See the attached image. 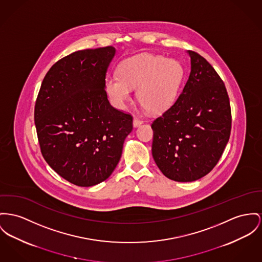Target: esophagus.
I'll return each mask as SVG.
<instances>
[{"label":"esophagus","mask_w":262,"mask_h":262,"mask_svg":"<svg viewBox=\"0 0 262 262\" xmlns=\"http://www.w3.org/2000/svg\"><path fill=\"white\" fill-rule=\"evenodd\" d=\"M143 123L142 120H140L138 117H134L133 118V126L136 128V127H139L140 125Z\"/></svg>","instance_id":"34e87169"}]
</instances>
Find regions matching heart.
Listing matches in <instances>:
<instances>
[{"mask_svg": "<svg viewBox=\"0 0 262 262\" xmlns=\"http://www.w3.org/2000/svg\"><path fill=\"white\" fill-rule=\"evenodd\" d=\"M184 77L179 60L162 55L141 54L124 60L118 75L105 79V91L110 102L123 108L137 88V98L150 113H162L174 104Z\"/></svg>", "mask_w": 262, "mask_h": 262, "instance_id": "b5f03b06", "label": "heart"}]
</instances>
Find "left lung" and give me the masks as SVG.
I'll return each instance as SVG.
<instances>
[{
	"label": "left lung",
	"instance_id": "left-lung-1",
	"mask_svg": "<svg viewBox=\"0 0 262 262\" xmlns=\"http://www.w3.org/2000/svg\"><path fill=\"white\" fill-rule=\"evenodd\" d=\"M180 96L152 124V155L167 178L192 182L209 174L230 135L231 112L224 81L199 53Z\"/></svg>",
	"mask_w": 262,
	"mask_h": 262
}]
</instances>
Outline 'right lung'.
<instances>
[{
    "mask_svg": "<svg viewBox=\"0 0 262 262\" xmlns=\"http://www.w3.org/2000/svg\"><path fill=\"white\" fill-rule=\"evenodd\" d=\"M116 50L74 52L46 74L35 106L41 154L60 177L79 187L105 181L116 168L133 118L112 107L105 77Z\"/></svg>",
    "mask_w": 262,
    "mask_h": 262,
    "instance_id": "obj_1",
    "label": "right lung"
}]
</instances>
